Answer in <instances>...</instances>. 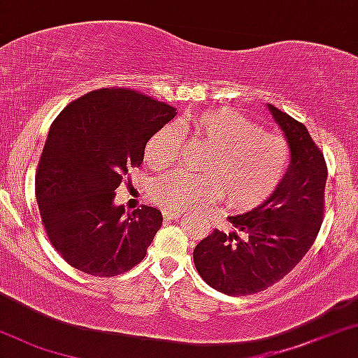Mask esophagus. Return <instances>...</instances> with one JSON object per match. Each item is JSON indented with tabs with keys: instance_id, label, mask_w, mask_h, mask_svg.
Returning <instances> with one entry per match:
<instances>
[{
	"instance_id": "34e87169",
	"label": "esophagus",
	"mask_w": 358,
	"mask_h": 358,
	"mask_svg": "<svg viewBox=\"0 0 358 358\" xmlns=\"http://www.w3.org/2000/svg\"><path fill=\"white\" fill-rule=\"evenodd\" d=\"M164 218L165 220H178V218H182V213H180V211L164 210Z\"/></svg>"
}]
</instances>
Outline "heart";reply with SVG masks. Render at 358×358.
I'll return each instance as SVG.
<instances>
[{
  "label": "heart",
  "mask_w": 358,
  "mask_h": 358,
  "mask_svg": "<svg viewBox=\"0 0 358 358\" xmlns=\"http://www.w3.org/2000/svg\"><path fill=\"white\" fill-rule=\"evenodd\" d=\"M183 129L211 147L205 173L164 175L152 194L165 210H194L213 198H223L234 208L264 201L278 188L289 165V147L279 135L262 132L246 117L233 110H211L189 117ZM180 137L173 127H164L145 145V160L153 169H165L175 160Z\"/></svg>",
  "instance_id": "b5f03b06"
}]
</instances>
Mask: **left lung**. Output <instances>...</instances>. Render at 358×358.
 I'll return each mask as SVG.
<instances>
[{
  "label": "left lung",
  "instance_id": "1",
  "mask_svg": "<svg viewBox=\"0 0 358 358\" xmlns=\"http://www.w3.org/2000/svg\"><path fill=\"white\" fill-rule=\"evenodd\" d=\"M286 138L291 162L266 201L229 216L238 231L215 229L193 251L198 274L228 296L264 291L294 269L315 241L324 216L327 166L306 125L268 103Z\"/></svg>",
  "mask_w": 358,
  "mask_h": 358
}]
</instances>
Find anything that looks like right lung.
Instances as JSON below:
<instances>
[{"instance_id":"add662e5","label":"right lung","mask_w":358,"mask_h":358,"mask_svg":"<svg viewBox=\"0 0 358 358\" xmlns=\"http://www.w3.org/2000/svg\"><path fill=\"white\" fill-rule=\"evenodd\" d=\"M175 115V107L134 90L101 89L71 102L52 122L36 200L48 238L72 268L110 278L145 257L162 213L143 205L125 216L115 189Z\"/></svg>"}]
</instances>
